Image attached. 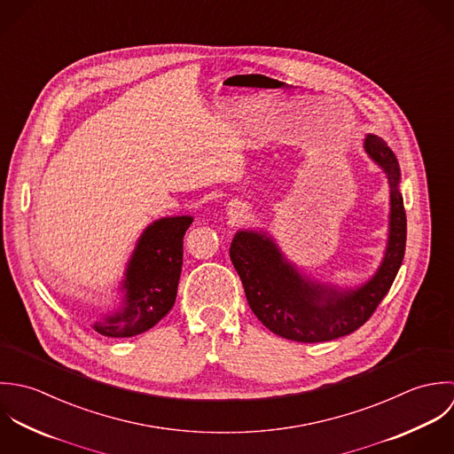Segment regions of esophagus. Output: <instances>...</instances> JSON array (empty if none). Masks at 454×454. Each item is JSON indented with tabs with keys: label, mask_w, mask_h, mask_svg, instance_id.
Returning a JSON list of instances; mask_svg holds the SVG:
<instances>
[{
	"label": "esophagus",
	"mask_w": 454,
	"mask_h": 454,
	"mask_svg": "<svg viewBox=\"0 0 454 454\" xmlns=\"http://www.w3.org/2000/svg\"><path fill=\"white\" fill-rule=\"evenodd\" d=\"M228 214L235 219V221H239V219H242L244 215H246V207L242 205V203H237V205H231L230 208H228Z\"/></svg>",
	"instance_id": "34e87169"
}]
</instances>
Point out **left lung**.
Wrapping results in <instances>:
<instances>
[{
	"label": "left lung",
	"instance_id": "left-lung-1",
	"mask_svg": "<svg viewBox=\"0 0 454 454\" xmlns=\"http://www.w3.org/2000/svg\"><path fill=\"white\" fill-rule=\"evenodd\" d=\"M363 151L384 172L389 185L387 242L377 272L366 282L342 287L309 277L286 258L269 231L239 230L233 237L230 258L249 307L278 337L312 344L353 333L373 314L400 270L407 219L398 160L387 144L372 133L364 137Z\"/></svg>",
	"mask_w": 454,
	"mask_h": 454
}]
</instances>
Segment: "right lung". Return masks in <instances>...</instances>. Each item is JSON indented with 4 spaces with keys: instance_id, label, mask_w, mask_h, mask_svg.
Masks as SVG:
<instances>
[{
    "instance_id": "add662e5",
    "label": "right lung",
    "mask_w": 454,
    "mask_h": 454,
    "mask_svg": "<svg viewBox=\"0 0 454 454\" xmlns=\"http://www.w3.org/2000/svg\"><path fill=\"white\" fill-rule=\"evenodd\" d=\"M191 215L161 217L137 240L121 280V303L92 321V330L112 339L135 337L158 325L174 307L182 272L184 235Z\"/></svg>"
}]
</instances>
